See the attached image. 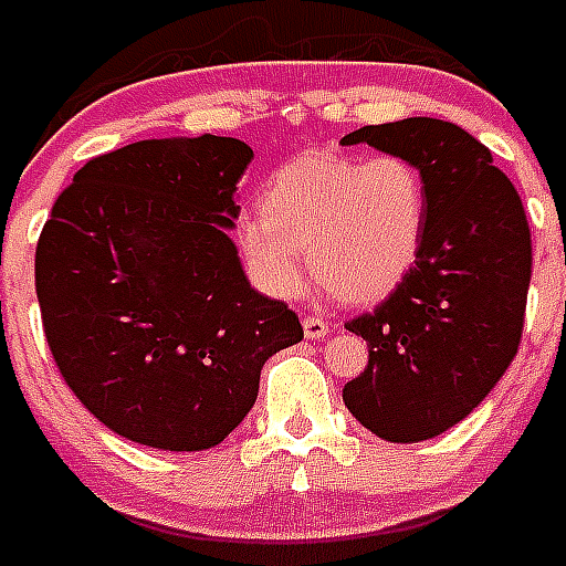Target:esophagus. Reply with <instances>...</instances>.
<instances>
[{
  "label": "esophagus",
  "mask_w": 566,
  "mask_h": 566,
  "mask_svg": "<svg viewBox=\"0 0 566 566\" xmlns=\"http://www.w3.org/2000/svg\"><path fill=\"white\" fill-rule=\"evenodd\" d=\"M329 333V324L324 318H315V315H306L304 318V336L306 338H324Z\"/></svg>",
  "instance_id": "obj_1"
}]
</instances>
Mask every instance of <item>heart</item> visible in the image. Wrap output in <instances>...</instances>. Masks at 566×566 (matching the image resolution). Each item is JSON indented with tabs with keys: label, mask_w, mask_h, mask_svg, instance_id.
Segmentation results:
<instances>
[{
	"label": "heart",
	"mask_w": 566,
	"mask_h": 566,
	"mask_svg": "<svg viewBox=\"0 0 566 566\" xmlns=\"http://www.w3.org/2000/svg\"><path fill=\"white\" fill-rule=\"evenodd\" d=\"M260 219L239 228V248L271 295L292 297L312 277L345 304L395 292L427 237V180L411 160L312 151L283 163L260 189Z\"/></svg>",
	"instance_id": "1"
}]
</instances>
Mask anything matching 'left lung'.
Listing matches in <instances>:
<instances>
[{
	"mask_svg": "<svg viewBox=\"0 0 566 566\" xmlns=\"http://www.w3.org/2000/svg\"><path fill=\"white\" fill-rule=\"evenodd\" d=\"M342 143L406 157L427 180L418 260L377 310L347 321L368 342V365L342 391L361 427L415 444L468 418L512 365L532 280L528 221L491 151L453 122L411 116Z\"/></svg>",
	"mask_w": 566,
	"mask_h": 566,
	"instance_id": "obj_1",
	"label": "left lung"
}]
</instances>
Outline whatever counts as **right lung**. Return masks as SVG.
Here are the masks:
<instances>
[{
  "label": "right lung",
  "instance_id": "right-lung-1",
  "mask_svg": "<svg viewBox=\"0 0 566 566\" xmlns=\"http://www.w3.org/2000/svg\"><path fill=\"white\" fill-rule=\"evenodd\" d=\"M251 157L233 137L139 139L81 166L43 224L34 283L54 365L134 444H221L254 409L265 359L304 338L228 237Z\"/></svg>",
  "mask_w": 566,
  "mask_h": 566
}]
</instances>
